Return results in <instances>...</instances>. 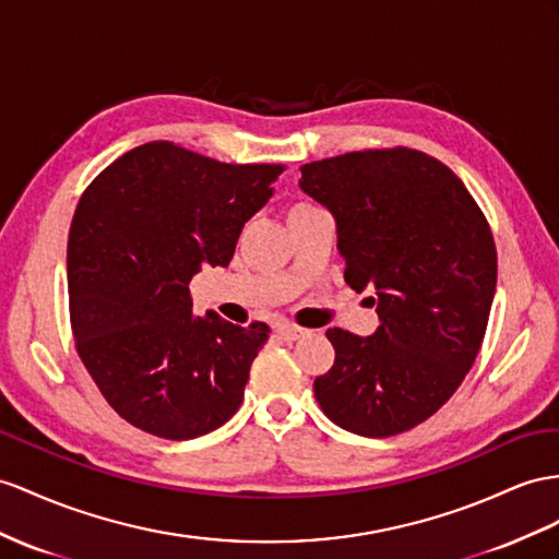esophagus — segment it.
Wrapping results in <instances>:
<instances>
[{"label":"esophagus","instance_id":"34e87169","mask_svg":"<svg viewBox=\"0 0 559 559\" xmlns=\"http://www.w3.org/2000/svg\"><path fill=\"white\" fill-rule=\"evenodd\" d=\"M276 333H278V337H281V340H285V342H297L299 337H305V331H302V328L290 325V323H281V325L276 328Z\"/></svg>","mask_w":559,"mask_h":559}]
</instances>
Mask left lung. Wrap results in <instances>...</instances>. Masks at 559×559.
<instances>
[{
	"mask_svg": "<svg viewBox=\"0 0 559 559\" xmlns=\"http://www.w3.org/2000/svg\"><path fill=\"white\" fill-rule=\"evenodd\" d=\"M299 189L335 219L345 281L378 305L373 335L328 331L335 364L313 380L323 413L392 437L449 402L477 359L496 295V246L453 171L413 148L309 163Z\"/></svg>",
	"mask_w": 559,
	"mask_h": 559,
	"instance_id": "1",
	"label": "left lung"
}]
</instances>
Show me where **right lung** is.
<instances>
[{"label": "right lung", "instance_id": "obj_1", "mask_svg": "<svg viewBox=\"0 0 559 559\" xmlns=\"http://www.w3.org/2000/svg\"><path fill=\"white\" fill-rule=\"evenodd\" d=\"M281 171L151 141L80 198L68 236L75 347L106 402L143 432L193 439L238 411L269 325L193 317L189 283L231 262Z\"/></svg>", "mask_w": 559, "mask_h": 559}]
</instances>
